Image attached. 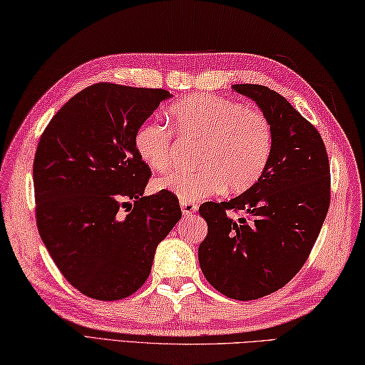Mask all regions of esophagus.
Masks as SVG:
<instances>
[{
	"instance_id": "1",
	"label": "esophagus",
	"mask_w": 365,
	"mask_h": 365,
	"mask_svg": "<svg viewBox=\"0 0 365 365\" xmlns=\"http://www.w3.org/2000/svg\"><path fill=\"white\" fill-rule=\"evenodd\" d=\"M180 205H181V211H182L184 215H192L193 212H197V210H198V206L195 203L185 202V200H181Z\"/></svg>"
}]
</instances>
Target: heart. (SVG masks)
I'll return each instance as SVG.
<instances>
[{
	"instance_id": "1",
	"label": "heart",
	"mask_w": 365,
	"mask_h": 365,
	"mask_svg": "<svg viewBox=\"0 0 365 365\" xmlns=\"http://www.w3.org/2000/svg\"><path fill=\"white\" fill-rule=\"evenodd\" d=\"M168 120L182 140L198 141L195 170L173 172L155 181V187L185 202L211 197L227 189H250L269 163L272 125L257 110L211 94H193L168 108ZM138 158L154 172H165L175 159V140L167 125L146 121L133 135Z\"/></svg>"
}]
</instances>
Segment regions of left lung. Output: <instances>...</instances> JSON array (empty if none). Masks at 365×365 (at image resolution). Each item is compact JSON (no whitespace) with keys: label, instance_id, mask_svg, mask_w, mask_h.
I'll return each instance as SVG.
<instances>
[{"label":"left lung","instance_id":"left-lung-1","mask_svg":"<svg viewBox=\"0 0 365 365\" xmlns=\"http://www.w3.org/2000/svg\"><path fill=\"white\" fill-rule=\"evenodd\" d=\"M272 125L263 176L228 202H206L207 235L198 247L206 280L232 299L250 301L287 285L310 254L329 210V159L318 130L285 98L262 85H233ZM244 210L245 218H228Z\"/></svg>","mask_w":365,"mask_h":365}]
</instances>
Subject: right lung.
<instances>
[{
    "label": "right lung",
    "instance_id": "right-lung-1",
    "mask_svg": "<svg viewBox=\"0 0 365 365\" xmlns=\"http://www.w3.org/2000/svg\"><path fill=\"white\" fill-rule=\"evenodd\" d=\"M170 98L165 89L91 85L58 110L37 145V230L63 276L93 299L135 293L181 219L172 192L143 195L151 170L133 148L137 129Z\"/></svg>",
    "mask_w": 365,
    "mask_h": 365
}]
</instances>
